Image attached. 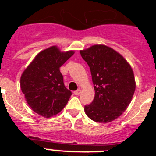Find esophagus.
Returning <instances> with one entry per match:
<instances>
[{
    "label": "esophagus",
    "mask_w": 156,
    "mask_h": 156,
    "mask_svg": "<svg viewBox=\"0 0 156 156\" xmlns=\"http://www.w3.org/2000/svg\"><path fill=\"white\" fill-rule=\"evenodd\" d=\"M80 93H81L80 89H79V90H76V91H74V94L75 95H79V94H80Z\"/></svg>",
    "instance_id": "34e87169"
}]
</instances>
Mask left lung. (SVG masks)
I'll return each instance as SVG.
<instances>
[{
	"label": "left lung",
	"mask_w": 156,
	"mask_h": 156,
	"mask_svg": "<svg viewBox=\"0 0 156 156\" xmlns=\"http://www.w3.org/2000/svg\"><path fill=\"white\" fill-rule=\"evenodd\" d=\"M91 73L95 96L85 105L89 118L98 122H109L127 108L136 88L133 71L123 56L110 47L95 44L80 51Z\"/></svg>",
	"instance_id": "left-lung-1"
}]
</instances>
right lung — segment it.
I'll return each instance as SVG.
<instances>
[{"instance_id": "1", "label": "right lung", "mask_w": 156, "mask_h": 156, "mask_svg": "<svg viewBox=\"0 0 156 156\" xmlns=\"http://www.w3.org/2000/svg\"><path fill=\"white\" fill-rule=\"evenodd\" d=\"M74 53L51 46L37 54L23 71L20 78L22 92L36 113L50 118L66 105L72 93L65 87L59 68Z\"/></svg>"}]
</instances>
